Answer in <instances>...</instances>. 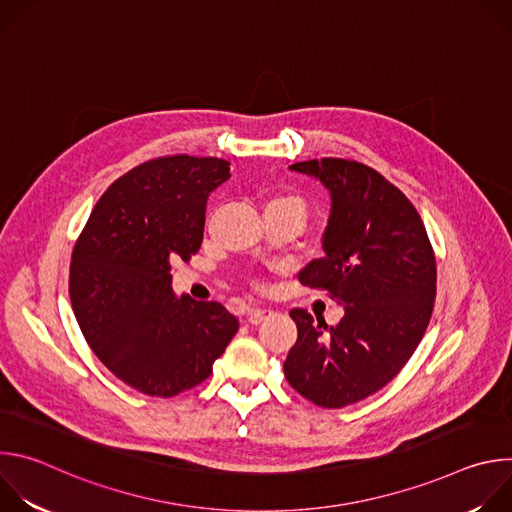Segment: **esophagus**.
Listing matches in <instances>:
<instances>
[{
	"mask_svg": "<svg viewBox=\"0 0 512 512\" xmlns=\"http://www.w3.org/2000/svg\"><path fill=\"white\" fill-rule=\"evenodd\" d=\"M273 312L271 310H267V308H253V310H249V324H253V326H259L261 322H265L269 316H271Z\"/></svg>",
	"mask_w": 512,
	"mask_h": 512,
	"instance_id": "1",
	"label": "esophagus"
}]
</instances>
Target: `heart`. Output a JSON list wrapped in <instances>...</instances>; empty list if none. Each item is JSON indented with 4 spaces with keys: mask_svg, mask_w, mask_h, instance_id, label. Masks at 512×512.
I'll return each mask as SVG.
<instances>
[{
    "mask_svg": "<svg viewBox=\"0 0 512 512\" xmlns=\"http://www.w3.org/2000/svg\"><path fill=\"white\" fill-rule=\"evenodd\" d=\"M271 210L289 212L291 216L298 218L300 225L306 221V202H304L298 194L281 192V194L271 196V198L265 202V212H271Z\"/></svg>",
    "mask_w": 512,
    "mask_h": 512,
    "instance_id": "heart-1",
    "label": "heart"
}]
</instances>
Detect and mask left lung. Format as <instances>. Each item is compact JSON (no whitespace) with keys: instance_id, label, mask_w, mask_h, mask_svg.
Instances as JSON below:
<instances>
[{"instance_id":"left-lung-1","label":"left lung","mask_w":512,"mask_h":512,"mask_svg":"<svg viewBox=\"0 0 512 512\" xmlns=\"http://www.w3.org/2000/svg\"><path fill=\"white\" fill-rule=\"evenodd\" d=\"M289 170L314 176L330 192L324 257L300 271L328 291L344 316L336 326L291 310L298 340L283 373L302 397L340 409L383 389L421 342L435 300V257L419 212L377 170L340 158Z\"/></svg>"}]
</instances>
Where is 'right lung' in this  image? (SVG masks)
<instances>
[{"label": "right lung", "mask_w": 512, "mask_h": 512, "mask_svg": "<svg viewBox=\"0 0 512 512\" xmlns=\"http://www.w3.org/2000/svg\"><path fill=\"white\" fill-rule=\"evenodd\" d=\"M229 162L172 156L115 180L72 251L68 294L91 350L125 385L174 397L200 385L239 330L218 302L176 296L172 261L202 245L208 194Z\"/></svg>", "instance_id": "obj_1"}]
</instances>
